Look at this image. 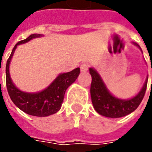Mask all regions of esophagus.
<instances>
[{"mask_svg": "<svg viewBox=\"0 0 152 152\" xmlns=\"http://www.w3.org/2000/svg\"><path fill=\"white\" fill-rule=\"evenodd\" d=\"M88 68H89V64L88 63H83V64H81V66H80V69H81V71L82 72H85V71H87L88 70Z\"/></svg>", "mask_w": 152, "mask_h": 152, "instance_id": "1", "label": "esophagus"}]
</instances>
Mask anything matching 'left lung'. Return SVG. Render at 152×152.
I'll return each mask as SVG.
<instances>
[{"label":"left lung","instance_id":"1","mask_svg":"<svg viewBox=\"0 0 152 152\" xmlns=\"http://www.w3.org/2000/svg\"><path fill=\"white\" fill-rule=\"evenodd\" d=\"M134 44L140 48L138 44ZM90 73L92 78L91 85L92 104L95 110L102 116L112 118L124 117L133 113L142 102L146 91L148 77L145 82L143 88L138 93V95L129 100H122L113 96L108 91L101 76L94 68H90Z\"/></svg>","mask_w":152,"mask_h":152}]
</instances>
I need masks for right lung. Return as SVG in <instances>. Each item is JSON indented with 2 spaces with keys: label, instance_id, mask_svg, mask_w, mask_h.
<instances>
[{
  "label": "right lung",
  "instance_id": "1",
  "mask_svg": "<svg viewBox=\"0 0 152 152\" xmlns=\"http://www.w3.org/2000/svg\"><path fill=\"white\" fill-rule=\"evenodd\" d=\"M41 36L42 34H33L25 39L18 42L12 49L6 66V84L11 100L25 113L36 117H46L57 113L61 109L67 89L76 80L80 73V68L77 67L71 72L61 73L46 89L38 93H27L18 90L10 77L9 65L11 59L18 45Z\"/></svg>",
  "mask_w": 152,
  "mask_h": 152
}]
</instances>
